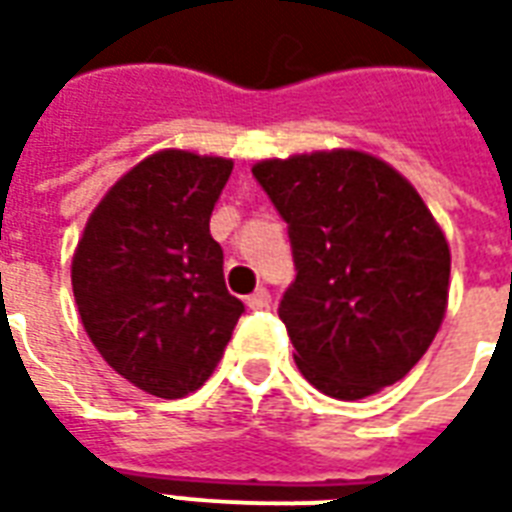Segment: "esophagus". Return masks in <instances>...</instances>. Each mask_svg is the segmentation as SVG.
<instances>
[{"label": "esophagus", "instance_id": "esophagus-1", "mask_svg": "<svg viewBox=\"0 0 512 512\" xmlns=\"http://www.w3.org/2000/svg\"><path fill=\"white\" fill-rule=\"evenodd\" d=\"M268 304H271V293L266 288H257L252 296H246V307L249 310H266Z\"/></svg>", "mask_w": 512, "mask_h": 512}]
</instances>
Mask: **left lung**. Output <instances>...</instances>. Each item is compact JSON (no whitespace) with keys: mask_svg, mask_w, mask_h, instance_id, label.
Masks as SVG:
<instances>
[{"mask_svg":"<svg viewBox=\"0 0 512 512\" xmlns=\"http://www.w3.org/2000/svg\"><path fill=\"white\" fill-rule=\"evenodd\" d=\"M252 175L288 222L296 282L279 318L301 376L337 400L400 381L450 293V246L417 189L362 150L266 158Z\"/></svg>","mask_w":512,"mask_h":512,"instance_id":"left-lung-1","label":"left lung"}]
</instances>
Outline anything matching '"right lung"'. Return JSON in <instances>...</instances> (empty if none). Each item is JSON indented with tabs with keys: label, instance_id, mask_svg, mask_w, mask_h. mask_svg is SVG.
Here are the masks:
<instances>
[{
	"label": "right lung",
	"instance_id": "obj_1",
	"mask_svg": "<svg viewBox=\"0 0 512 512\" xmlns=\"http://www.w3.org/2000/svg\"><path fill=\"white\" fill-rule=\"evenodd\" d=\"M230 172V158L158 150L106 191L73 252L84 332L147 395L175 400L200 389L244 312L211 235Z\"/></svg>",
	"mask_w": 512,
	"mask_h": 512
}]
</instances>
